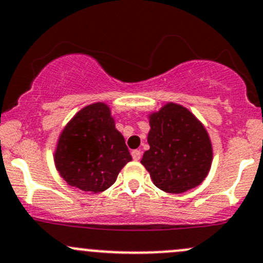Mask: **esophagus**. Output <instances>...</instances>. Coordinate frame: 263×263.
Returning <instances> with one entry per match:
<instances>
[{
    "mask_svg": "<svg viewBox=\"0 0 263 263\" xmlns=\"http://www.w3.org/2000/svg\"><path fill=\"white\" fill-rule=\"evenodd\" d=\"M132 157H134V160L139 161V160L141 159V151L140 150H134V151H132Z\"/></svg>",
    "mask_w": 263,
    "mask_h": 263,
    "instance_id": "esophagus-1",
    "label": "esophagus"
}]
</instances>
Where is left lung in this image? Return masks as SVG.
Here are the masks:
<instances>
[{"label":"left lung","instance_id":"obj_1","mask_svg":"<svg viewBox=\"0 0 263 263\" xmlns=\"http://www.w3.org/2000/svg\"><path fill=\"white\" fill-rule=\"evenodd\" d=\"M150 131L141 164L154 184L171 194L198 186L208 175L213 147L204 124L184 106L167 102L147 115Z\"/></svg>","mask_w":263,"mask_h":263}]
</instances>
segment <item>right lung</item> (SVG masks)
I'll return each mask as SVG.
<instances>
[{"label":"right lung","mask_w":263,"mask_h":263,"mask_svg":"<svg viewBox=\"0 0 263 263\" xmlns=\"http://www.w3.org/2000/svg\"><path fill=\"white\" fill-rule=\"evenodd\" d=\"M131 160L124 137L104 102L78 110L60 132L54 151L55 167L66 184L90 194L115 184Z\"/></svg>","instance_id":"add662e5"}]
</instances>
